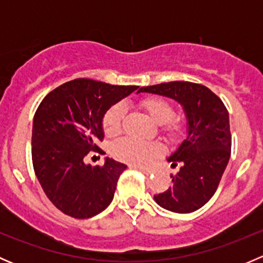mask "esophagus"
<instances>
[{
  "label": "esophagus",
  "mask_w": 263,
  "mask_h": 263,
  "mask_svg": "<svg viewBox=\"0 0 263 263\" xmlns=\"http://www.w3.org/2000/svg\"><path fill=\"white\" fill-rule=\"evenodd\" d=\"M134 168H137L140 172H142L144 174H146V176H150V174H153V171H150V169H145V168H139V166H134Z\"/></svg>",
  "instance_id": "1"
}]
</instances>
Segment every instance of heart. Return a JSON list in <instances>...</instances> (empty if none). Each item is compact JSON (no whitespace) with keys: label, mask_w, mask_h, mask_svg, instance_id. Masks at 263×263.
<instances>
[{"label":"heart","mask_w":263,"mask_h":263,"mask_svg":"<svg viewBox=\"0 0 263 263\" xmlns=\"http://www.w3.org/2000/svg\"><path fill=\"white\" fill-rule=\"evenodd\" d=\"M142 109L156 124H163V131L171 139L181 132V123L176 119L173 107L160 98H147L140 103ZM126 108L123 104H115L105 112L103 118V128L107 136H117L122 131ZM112 155L118 160L134 165H146L156 156L163 153V145L156 141H137L134 139H121L112 145Z\"/></svg>","instance_id":"b5f03b06"}]
</instances>
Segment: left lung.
I'll use <instances>...</instances> for the list:
<instances>
[{
	"label": "left lung",
	"mask_w": 263,
	"mask_h": 263,
	"mask_svg": "<svg viewBox=\"0 0 263 263\" xmlns=\"http://www.w3.org/2000/svg\"><path fill=\"white\" fill-rule=\"evenodd\" d=\"M139 92L163 95L178 102L187 118V136L168 158L181 165L172 185L154 200L163 209L188 214L209 202L216 192L230 158L232 135L229 113L209 87L190 81L144 86Z\"/></svg>",
	"instance_id": "left-lung-1"
}]
</instances>
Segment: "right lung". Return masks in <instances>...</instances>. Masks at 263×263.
I'll list each match as a JSON object with an SVG mask.
<instances>
[{"label": "right lung", "mask_w": 263, "mask_h": 263, "mask_svg": "<svg viewBox=\"0 0 263 263\" xmlns=\"http://www.w3.org/2000/svg\"><path fill=\"white\" fill-rule=\"evenodd\" d=\"M139 86H118L76 79L50 91L33 119L31 158L50 202L68 216L89 219L112 202L126 164L105 158L91 166L86 158L102 153L103 118L112 105Z\"/></svg>", "instance_id": "right-lung-1"}]
</instances>
